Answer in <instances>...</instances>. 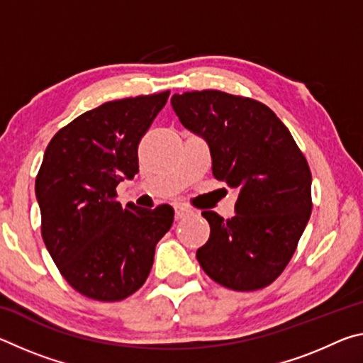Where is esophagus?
<instances>
[{
	"label": "esophagus",
	"instance_id": "esophagus-1",
	"mask_svg": "<svg viewBox=\"0 0 363 363\" xmlns=\"http://www.w3.org/2000/svg\"><path fill=\"white\" fill-rule=\"evenodd\" d=\"M187 214H190V210H189V208L182 206V205H176V206H174V218H176L177 220L182 219V218H186Z\"/></svg>",
	"mask_w": 363,
	"mask_h": 363
}]
</instances>
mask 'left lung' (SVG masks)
Returning a JSON list of instances; mask_svg holds the SVG:
<instances>
[{"label":"left lung","instance_id":"left-lung-1","mask_svg":"<svg viewBox=\"0 0 363 363\" xmlns=\"http://www.w3.org/2000/svg\"><path fill=\"white\" fill-rule=\"evenodd\" d=\"M171 106L208 143L213 176L238 190L232 219L201 213L211 232L196 259L219 285L261 290L284 272L311 218L307 160L279 116L250 97L205 89L174 94Z\"/></svg>","mask_w":363,"mask_h":363}]
</instances>
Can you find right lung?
<instances>
[{"mask_svg":"<svg viewBox=\"0 0 363 363\" xmlns=\"http://www.w3.org/2000/svg\"><path fill=\"white\" fill-rule=\"evenodd\" d=\"M169 91L110 101L59 130L35 181L41 235L59 272L83 296L121 301L150 274L174 210L116 201V186L139 173L138 147Z\"/></svg>","mask_w":363,"mask_h":363,"instance_id":"1","label":"right lung"}]
</instances>
